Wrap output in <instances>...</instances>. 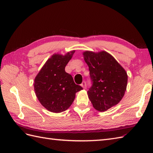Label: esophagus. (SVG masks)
Returning a JSON list of instances; mask_svg holds the SVG:
<instances>
[{
  "label": "esophagus",
  "mask_w": 153,
  "mask_h": 153,
  "mask_svg": "<svg viewBox=\"0 0 153 153\" xmlns=\"http://www.w3.org/2000/svg\"><path fill=\"white\" fill-rule=\"evenodd\" d=\"M81 85L83 87V89H85L86 88V82H83L81 84Z\"/></svg>",
  "instance_id": "34e87169"
}]
</instances>
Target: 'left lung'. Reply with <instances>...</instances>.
Masks as SVG:
<instances>
[{"label":"left lung","instance_id":"1","mask_svg":"<svg viewBox=\"0 0 153 153\" xmlns=\"http://www.w3.org/2000/svg\"><path fill=\"white\" fill-rule=\"evenodd\" d=\"M92 85L87 94L94 108L105 112L118 104L124 95L128 75L115 58L105 51H85Z\"/></svg>","mask_w":153,"mask_h":153}]
</instances>
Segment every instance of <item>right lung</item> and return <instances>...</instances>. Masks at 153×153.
Listing matches in <instances>:
<instances>
[{
  "mask_svg": "<svg viewBox=\"0 0 153 153\" xmlns=\"http://www.w3.org/2000/svg\"><path fill=\"white\" fill-rule=\"evenodd\" d=\"M75 51H70L64 56L53 54L35 77V94L41 105L50 112L65 111L74 102L76 93L83 89L65 71Z\"/></svg>",
  "mask_w": 153,
  "mask_h": 153,
  "instance_id": "1",
  "label": "right lung"
}]
</instances>
